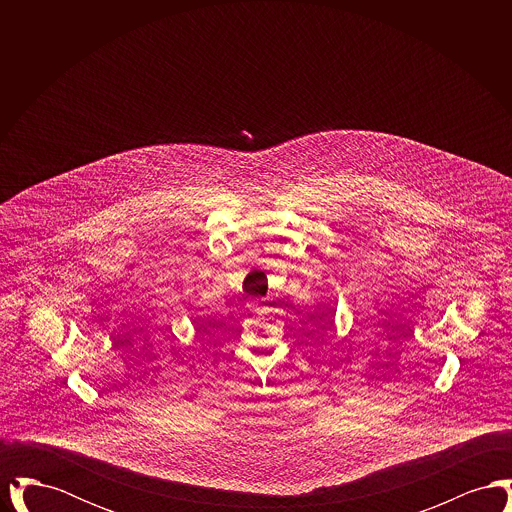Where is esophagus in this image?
I'll return each mask as SVG.
<instances>
[{
	"label": "esophagus",
	"instance_id": "1",
	"mask_svg": "<svg viewBox=\"0 0 512 512\" xmlns=\"http://www.w3.org/2000/svg\"><path fill=\"white\" fill-rule=\"evenodd\" d=\"M249 309H251L253 315H259V317H265V315H268V313L272 311V307H268V303L265 299H255V301H251Z\"/></svg>",
	"mask_w": 512,
	"mask_h": 512
}]
</instances>
